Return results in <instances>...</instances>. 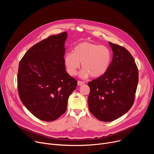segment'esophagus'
<instances>
[{
	"instance_id": "34e87169",
	"label": "esophagus",
	"mask_w": 154,
	"mask_h": 154,
	"mask_svg": "<svg viewBox=\"0 0 154 154\" xmlns=\"http://www.w3.org/2000/svg\"><path fill=\"white\" fill-rule=\"evenodd\" d=\"M85 83L84 82H82V81H79L77 82V84H78V85H79V86H80V85H83V84H84Z\"/></svg>"
}]
</instances>
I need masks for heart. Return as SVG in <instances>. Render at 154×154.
Here are the masks:
<instances>
[{
  "label": "heart",
  "instance_id": "heart-1",
  "mask_svg": "<svg viewBox=\"0 0 154 154\" xmlns=\"http://www.w3.org/2000/svg\"><path fill=\"white\" fill-rule=\"evenodd\" d=\"M111 61L112 53L107 46L89 42L77 44L72 52L67 53L63 59L66 70L71 76L77 74L81 63L84 69L80 76L84 79L90 75L94 78L103 75L109 70Z\"/></svg>",
  "mask_w": 154,
  "mask_h": 154
}]
</instances>
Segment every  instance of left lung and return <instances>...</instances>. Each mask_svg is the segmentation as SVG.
Instances as JSON below:
<instances>
[{"instance_id": "1", "label": "left lung", "mask_w": 154, "mask_h": 154, "mask_svg": "<svg viewBox=\"0 0 154 154\" xmlns=\"http://www.w3.org/2000/svg\"><path fill=\"white\" fill-rule=\"evenodd\" d=\"M113 58L103 75L88 83V109L100 121L111 122L124 115L134 102L139 82L135 60L125 48L109 42Z\"/></svg>"}]
</instances>
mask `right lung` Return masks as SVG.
<instances>
[{
    "instance_id": "right-lung-1",
    "label": "right lung",
    "mask_w": 154,
    "mask_h": 154,
    "mask_svg": "<svg viewBox=\"0 0 154 154\" xmlns=\"http://www.w3.org/2000/svg\"><path fill=\"white\" fill-rule=\"evenodd\" d=\"M66 32L32 46L19 65L17 87L23 104L38 119L51 122L66 111L77 81L66 70Z\"/></svg>"
}]
</instances>
